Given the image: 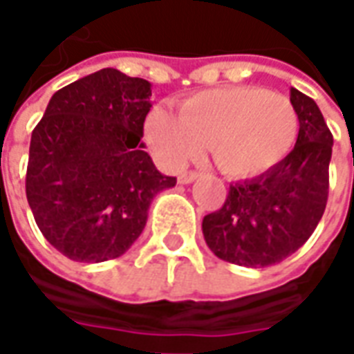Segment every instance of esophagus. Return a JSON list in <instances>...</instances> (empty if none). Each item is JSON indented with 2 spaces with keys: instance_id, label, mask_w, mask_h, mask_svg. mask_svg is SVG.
I'll list each match as a JSON object with an SVG mask.
<instances>
[{
  "instance_id": "1",
  "label": "esophagus",
  "mask_w": 354,
  "mask_h": 354,
  "mask_svg": "<svg viewBox=\"0 0 354 354\" xmlns=\"http://www.w3.org/2000/svg\"><path fill=\"white\" fill-rule=\"evenodd\" d=\"M199 176V172H182V174L178 176V182H180V184H192V182H195Z\"/></svg>"
}]
</instances>
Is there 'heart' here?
<instances>
[{
	"label": "heart",
	"mask_w": 354,
	"mask_h": 354,
	"mask_svg": "<svg viewBox=\"0 0 354 354\" xmlns=\"http://www.w3.org/2000/svg\"><path fill=\"white\" fill-rule=\"evenodd\" d=\"M144 136L155 157L180 169L208 146L223 174L248 178L281 162L297 136V113L288 96L260 87L203 91L178 104V115L155 108Z\"/></svg>",
	"instance_id": "heart-1"
}]
</instances>
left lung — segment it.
<instances>
[{"mask_svg": "<svg viewBox=\"0 0 354 354\" xmlns=\"http://www.w3.org/2000/svg\"><path fill=\"white\" fill-rule=\"evenodd\" d=\"M299 132L294 149L260 176L230 185L220 210L205 216L203 235L223 261L267 267L311 237L328 201L334 138L317 102L290 88Z\"/></svg>", "mask_w": 354, "mask_h": 354, "instance_id": "1", "label": "left lung"}]
</instances>
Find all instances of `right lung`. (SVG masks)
Wrapping results in <instances>:
<instances>
[{
  "label": "right lung",
  "instance_id": "add662e5",
  "mask_svg": "<svg viewBox=\"0 0 354 354\" xmlns=\"http://www.w3.org/2000/svg\"><path fill=\"white\" fill-rule=\"evenodd\" d=\"M149 96V81L104 68L53 94L32 132L28 205L66 258L123 256L146 227L155 195L176 185L140 142Z\"/></svg>",
  "mask_w": 354,
  "mask_h": 354
}]
</instances>
